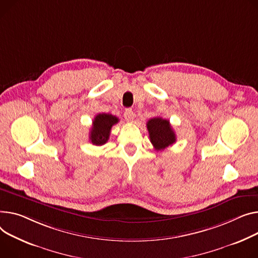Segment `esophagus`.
Returning <instances> with one entry per match:
<instances>
[{
    "label": "esophagus",
    "mask_w": 258,
    "mask_h": 258,
    "mask_svg": "<svg viewBox=\"0 0 258 258\" xmlns=\"http://www.w3.org/2000/svg\"><path fill=\"white\" fill-rule=\"evenodd\" d=\"M123 116H124V118H125L126 121H133V119H134L135 114H134V112H133V110H132V109H126V110L124 111Z\"/></svg>",
    "instance_id": "obj_1"
}]
</instances>
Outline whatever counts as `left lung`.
I'll return each mask as SVG.
<instances>
[{
    "mask_svg": "<svg viewBox=\"0 0 258 258\" xmlns=\"http://www.w3.org/2000/svg\"><path fill=\"white\" fill-rule=\"evenodd\" d=\"M147 130L149 133L150 142L156 150H164L176 141V136L169 120L162 117H154L147 121Z\"/></svg>",
    "mask_w": 258,
    "mask_h": 258,
    "instance_id": "8db88e82",
    "label": "left lung"
}]
</instances>
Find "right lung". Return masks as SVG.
Here are the masks:
<instances>
[{
  "label": "right lung",
  "mask_w": 258,
  "mask_h": 258,
  "mask_svg": "<svg viewBox=\"0 0 258 258\" xmlns=\"http://www.w3.org/2000/svg\"><path fill=\"white\" fill-rule=\"evenodd\" d=\"M118 121V118L111 114H97L93 119L89 134V140L92 144L97 146L106 144L109 140L112 126Z\"/></svg>",
  "instance_id": "obj_1"
}]
</instances>
